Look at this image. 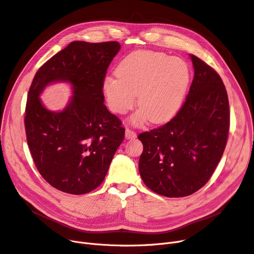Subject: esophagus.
<instances>
[{
  "mask_svg": "<svg viewBox=\"0 0 254 254\" xmlns=\"http://www.w3.org/2000/svg\"><path fill=\"white\" fill-rule=\"evenodd\" d=\"M137 137L136 131H133L132 129L129 128H126V138L127 139H134Z\"/></svg>",
  "mask_w": 254,
  "mask_h": 254,
  "instance_id": "34e87169",
  "label": "esophagus"
}]
</instances>
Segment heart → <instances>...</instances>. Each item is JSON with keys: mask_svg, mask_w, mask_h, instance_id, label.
<instances>
[{"mask_svg": "<svg viewBox=\"0 0 254 254\" xmlns=\"http://www.w3.org/2000/svg\"><path fill=\"white\" fill-rule=\"evenodd\" d=\"M117 75H108L103 91L111 111L125 114L136 103L141 110L133 116L142 123L146 116L160 124L181 109L190 81V67L183 59L162 52L140 50L126 56L117 66Z\"/></svg>", "mask_w": 254, "mask_h": 254, "instance_id": "1", "label": "heart"}]
</instances>
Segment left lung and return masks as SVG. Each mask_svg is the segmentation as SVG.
<instances>
[{"label":"left lung","instance_id":"left-lung-1","mask_svg":"<svg viewBox=\"0 0 254 254\" xmlns=\"http://www.w3.org/2000/svg\"><path fill=\"white\" fill-rule=\"evenodd\" d=\"M194 78L179 112L165 125L140 133L139 172L147 187L171 198L189 196L208 182L225 151L230 107L218 73L191 55Z\"/></svg>","mask_w":254,"mask_h":254}]
</instances>
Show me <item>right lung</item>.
I'll list each match as a JSON object with an SVG mask.
<instances>
[{"label":"right lung","mask_w":254,"mask_h":254,"mask_svg":"<svg viewBox=\"0 0 254 254\" xmlns=\"http://www.w3.org/2000/svg\"><path fill=\"white\" fill-rule=\"evenodd\" d=\"M118 42L75 41L44 63L28 91L24 126L27 145L41 176L59 191L80 195L101 185L125 139V127L104 104L103 81ZM69 81L74 96L61 113L38 98L47 84Z\"/></svg>","instance_id":"add662e5"}]
</instances>
